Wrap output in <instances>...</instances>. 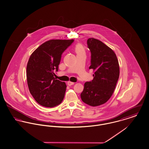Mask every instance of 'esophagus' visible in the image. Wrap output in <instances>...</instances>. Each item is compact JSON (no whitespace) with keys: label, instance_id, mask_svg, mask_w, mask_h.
Here are the masks:
<instances>
[{"label":"esophagus","instance_id":"obj_1","mask_svg":"<svg viewBox=\"0 0 149 149\" xmlns=\"http://www.w3.org/2000/svg\"><path fill=\"white\" fill-rule=\"evenodd\" d=\"M67 84H68V86H72V85H73V84H74V82H71V81H68V82H67Z\"/></svg>","mask_w":149,"mask_h":149}]
</instances>
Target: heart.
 Segmentation results:
<instances>
[{"label": "heart", "instance_id": "b5f03b06", "mask_svg": "<svg viewBox=\"0 0 149 149\" xmlns=\"http://www.w3.org/2000/svg\"><path fill=\"white\" fill-rule=\"evenodd\" d=\"M75 51L77 54H79L81 53H84L85 49L82 45H81V44H77L75 46Z\"/></svg>", "mask_w": 149, "mask_h": 149}]
</instances>
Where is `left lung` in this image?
<instances>
[{
  "label": "left lung",
  "mask_w": 149,
  "mask_h": 149,
  "mask_svg": "<svg viewBox=\"0 0 149 149\" xmlns=\"http://www.w3.org/2000/svg\"><path fill=\"white\" fill-rule=\"evenodd\" d=\"M87 44L91 52L89 69L94 74L91 81L85 83L81 98L95 107L105 103L112 96L119 79V61L114 51L100 40L90 38Z\"/></svg>",
  "instance_id": "left-lung-1"
}]
</instances>
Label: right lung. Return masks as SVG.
<instances>
[{"mask_svg": "<svg viewBox=\"0 0 149 149\" xmlns=\"http://www.w3.org/2000/svg\"><path fill=\"white\" fill-rule=\"evenodd\" d=\"M73 40H51L40 46L30 55L26 67L27 83L30 94L40 105L54 107L64 99L67 85L56 79L63 52Z\"/></svg>", "mask_w": 149, "mask_h": 149, "instance_id": "obj_1", "label": "right lung"}]
</instances>
